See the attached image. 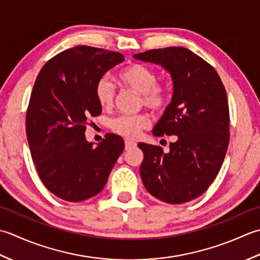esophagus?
I'll list each match as a JSON object with an SVG mask.
<instances>
[{
  "mask_svg": "<svg viewBox=\"0 0 260 260\" xmlns=\"http://www.w3.org/2000/svg\"><path fill=\"white\" fill-rule=\"evenodd\" d=\"M137 146L136 142L130 141V140H125V150H129L131 148H135Z\"/></svg>",
  "mask_w": 260,
  "mask_h": 260,
  "instance_id": "obj_1",
  "label": "esophagus"
}]
</instances>
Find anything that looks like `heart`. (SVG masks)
<instances>
[{
	"mask_svg": "<svg viewBox=\"0 0 260 260\" xmlns=\"http://www.w3.org/2000/svg\"><path fill=\"white\" fill-rule=\"evenodd\" d=\"M118 79L124 86L141 94L142 103L146 108L152 111L165 108L168 91L165 85L158 83V74L155 70L142 63H132L118 73ZM114 96V87L109 79L100 78L95 85V98L101 107H111ZM149 122L150 120L146 114H122L111 121V129L120 136L135 139L149 125Z\"/></svg>",
	"mask_w": 260,
	"mask_h": 260,
	"instance_id": "heart-1",
	"label": "heart"
}]
</instances>
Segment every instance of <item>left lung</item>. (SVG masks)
Listing matches in <instances>:
<instances>
[{
	"mask_svg": "<svg viewBox=\"0 0 260 260\" xmlns=\"http://www.w3.org/2000/svg\"><path fill=\"white\" fill-rule=\"evenodd\" d=\"M169 72L174 92L153 136H176L169 151L138 144L144 152L140 175L152 197L182 204L203 194L218 175L230 139L229 105L219 74L184 47H167L134 55Z\"/></svg>",
	"mask_w": 260,
	"mask_h": 260,
	"instance_id": "obj_1",
	"label": "left lung"
}]
</instances>
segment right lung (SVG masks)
I'll list each match as a JSON object with an SVG mask.
<instances>
[{"mask_svg":"<svg viewBox=\"0 0 260 260\" xmlns=\"http://www.w3.org/2000/svg\"><path fill=\"white\" fill-rule=\"evenodd\" d=\"M123 60L120 52L77 46L52 57L36 79L26 138L41 182L57 198L81 202L99 194L124 149L113 134L96 147L85 138L88 119L102 112L95 85Z\"/></svg>","mask_w":260,"mask_h":260,"instance_id":"1","label":"right lung"}]
</instances>
